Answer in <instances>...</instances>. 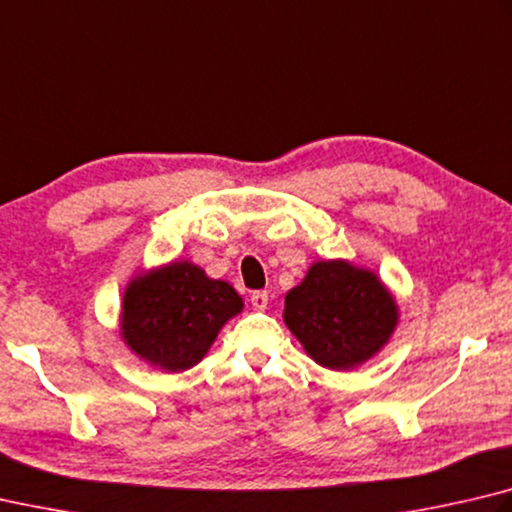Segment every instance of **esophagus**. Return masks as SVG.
Here are the masks:
<instances>
[{
	"instance_id": "34e87169",
	"label": "esophagus",
	"mask_w": 512,
	"mask_h": 512,
	"mask_svg": "<svg viewBox=\"0 0 512 512\" xmlns=\"http://www.w3.org/2000/svg\"><path fill=\"white\" fill-rule=\"evenodd\" d=\"M250 304H253L255 311H264L268 306V293L266 291H255L250 295Z\"/></svg>"
}]
</instances>
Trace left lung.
Wrapping results in <instances>:
<instances>
[{"mask_svg":"<svg viewBox=\"0 0 512 512\" xmlns=\"http://www.w3.org/2000/svg\"><path fill=\"white\" fill-rule=\"evenodd\" d=\"M284 322L318 365L349 371L387 345L398 306L374 271L329 259L286 293Z\"/></svg>","mask_w":512,"mask_h":512,"instance_id":"left-lung-1","label":"left lung"}]
</instances>
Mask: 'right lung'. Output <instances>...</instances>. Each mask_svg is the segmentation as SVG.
<instances>
[{"instance_id":"1","label":"right lung","mask_w":512,"mask_h":512,"mask_svg":"<svg viewBox=\"0 0 512 512\" xmlns=\"http://www.w3.org/2000/svg\"><path fill=\"white\" fill-rule=\"evenodd\" d=\"M244 309L224 280H210L192 262H172L138 273L127 284L120 336L138 358L163 371L197 365L221 327Z\"/></svg>"}]
</instances>
